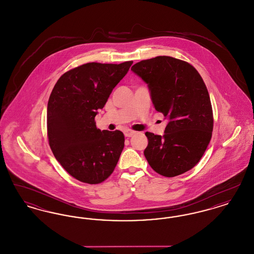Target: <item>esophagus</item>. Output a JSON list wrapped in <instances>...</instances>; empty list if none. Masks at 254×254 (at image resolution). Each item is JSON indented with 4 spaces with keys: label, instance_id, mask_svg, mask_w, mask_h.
<instances>
[{
    "label": "esophagus",
    "instance_id": "obj_1",
    "mask_svg": "<svg viewBox=\"0 0 254 254\" xmlns=\"http://www.w3.org/2000/svg\"><path fill=\"white\" fill-rule=\"evenodd\" d=\"M124 134L126 137H132L133 135L135 134V131H133L131 129H126L124 131Z\"/></svg>",
    "mask_w": 254,
    "mask_h": 254
}]
</instances>
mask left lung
<instances>
[{
    "mask_svg": "<svg viewBox=\"0 0 254 254\" xmlns=\"http://www.w3.org/2000/svg\"><path fill=\"white\" fill-rule=\"evenodd\" d=\"M131 70L147 84L154 108L169 120L163 136L145 132L149 166L165 177L189 171L204 155L213 129L210 98L201 75L190 64L169 56L141 61Z\"/></svg>",
    "mask_w": 254,
    "mask_h": 254,
    "instance_id": "8db88e82",
    "label": "left lung"
}]
</instances>
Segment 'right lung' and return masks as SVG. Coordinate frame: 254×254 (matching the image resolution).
Here are the masks:
<instances>
[{"label": "right lung", "mask_w": 254, "mask_h": 254, "mask_svg": "<svg viewBox=\"0 0 254 254\" xmlns=\"http://www.w3.org/2000/svg\"><path fill=\"white\" fill-rule=\"evenodd\" d=\"M87 63L64 73L49 96V146L61 166L79 181L108 179L125 145L120 130H100L95 116L132 64Z\"/></svg>", "instance_id": "add662e5"}]
</instances>
